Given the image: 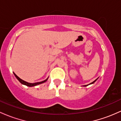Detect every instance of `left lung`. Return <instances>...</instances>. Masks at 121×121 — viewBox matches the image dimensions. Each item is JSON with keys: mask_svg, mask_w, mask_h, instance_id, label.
Returning a JSON list of instances; mask_svg holds the SVG:
<instances>
[{"mask_svg": "<svg viewBox=\"0 0 121 121\" xmlns=\"http://www.w3.org/2000/svg\"><path fill=\"white\" fill-rule=\"evenodd\" d=\"M97 79H96V80H94V82H92V83H90V84H88V85H86V86H85V87H86V86H88V85H90V84H93V83H94V82H96V80H97Z\"/></svg>", "mask_w": 121, "mask_h": 121, "instance_id": "obj_1", "label": "left lung"}]
</instances>
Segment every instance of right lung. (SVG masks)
<instances>
[{
  "instance_id": "obj_1",
  "label": "right lung",
  "mask_w": 121,
  "mask_h": 121,
  "mask_svg": "<svg viewBox=\"0 0 121 121\" xmlns=\"http://www.w3.org/2000/svg\"><path fill=\"white\" fill-rule=\"evenodd\" d=\"M14 75H15V76L16 77V78H17V79L19 81L20 83H22V84L26 85V86H28V87H33V86H37V85L42 84V83H45V82H46V81H47V80H48V79H47L46 80H44V81H42V82H38V83H27V82H25V81L22 80L21 79H20L19 77H18V76L16 75L15 73H14Z\"/></svg>"
}]
</instances>
